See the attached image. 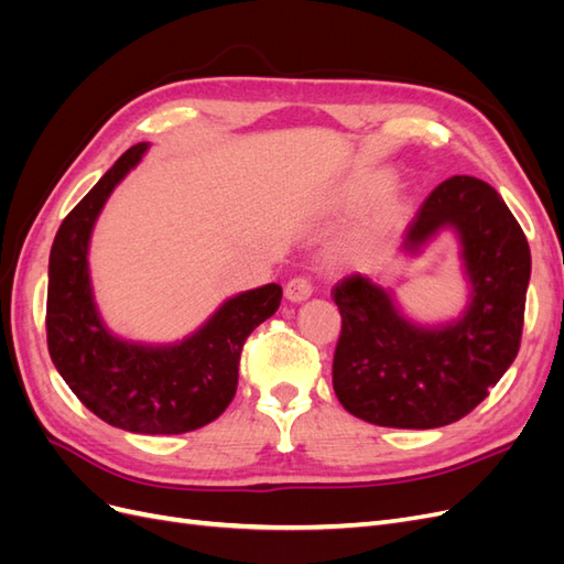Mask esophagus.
<instances>
[{
	"mask_svg": "<svg viewBox=\"0 0 564 564\" xmlns=\"http://www.w3.org/2000/svg\"><path fill=\"white\" fill-rule=\"evenodd\" d=\"M313 294V284L305 280V278H294L289 280L284 286V296L292 301V303H301V301H308Z\"/></svg>",
	"mask_w": 564,
	"mask_h": 564,
	"instance_id": "esophagus-1",
	"label": "esophagus"
}]
</instances>
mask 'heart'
<instances>
[{"label": "heart", "mask_w": 564, "mask_h": 564, "mask_svg": "<svg viewBox=\"0 0 564 564\" xmlns=\"http://www.w3.org/2000/svg\"><path fill=\"white\" fill-rule=\"evenodd\" d=\"M388 185H390L388 174L357 176L340 187L336 202L338 204H360L373 195L383 193ZM402 216H404V204L400 199L386 202L381 212L373 216L367 226H362L352 237H348L344 245H340L338 259L346 263H355V265L371 261L373 256L379 253V249L388 242V237L398 230V226L402 224Z\"/></svg>", "instance_id": "obj_1"}]
</instances>
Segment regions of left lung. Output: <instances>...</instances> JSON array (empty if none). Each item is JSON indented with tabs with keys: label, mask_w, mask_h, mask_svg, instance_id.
Returning <instances> with one entry per match:
<instances>
[{
	"label": "left lung",
	"mask_w": 564,
	"mask_h": 564,
	"mask_svg": "<svg viewBox=\"0 0 564 564\" xmlns=\"http://www.w3.org/2000/svg\"><path fill=\"white\" fill-rule=\"evenodd\" d=\"M442 230L456 235L468 282V303L456 317L414 322L390 286L362 275L334 286V392L373 425L423 431L464 419L520 350L532 256L516 216L489 183L452 176L421 204L402 253L414 259Z\"/></svg>",
	"instance_id": "left-lung-1"
}]
</instances>
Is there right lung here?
Returning <instances> with one entry per match:
<instances>
[{
	"instance_id": "right-lung-1",
	"label": "right lung",
	"mask_w": 564,
	"mask_h": 564,
	"mask_svg": "<svg viewBox=\"0 0 564 564\" xmlns=\"http://www.w3.org/2000/svg\"><path fill=\"white\" fill-rule=\"evenodd\" d=\"M129 148L65 216L48 256L46 340L63 381L98 419L141 435L197 431L226 412L237 390L247 336L275 315L280 284L237 294L176 344L115 336L94 301L89 242L108 197L145 155Z\"/></svg>"
}]
</instances>
